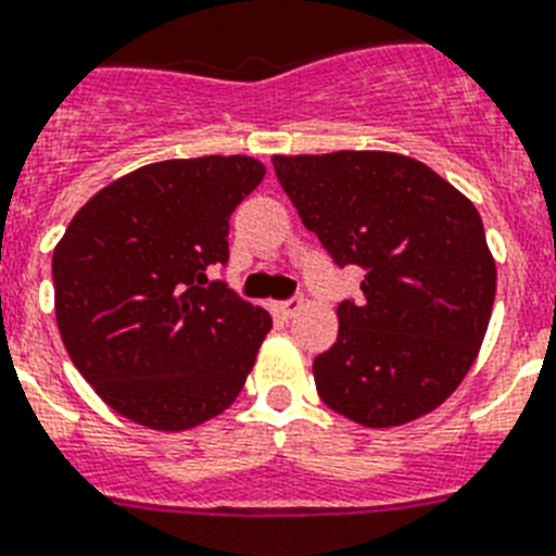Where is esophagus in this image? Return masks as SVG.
I'll use <instances>...</instances> for the list:
<instances>
[{
  "label": "esophagus",
  "mask_w": 556,
  "mask_h": 556,
  "mask_svg": "<svg viewBox=\"0 0 556 556\" xmlns=\"http://www.w3.org/2000/svg\"><path fill=\"white\" fill-rule=\"evenodd\" d=\"M274 311H277L282 319H291V316H296L302 311V300H286V302H277L274 305Z\"/></svg>",
  "instance_id": "1"
}]
</instances>
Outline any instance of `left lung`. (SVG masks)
Here are the masks:
<instances>
[{
  "label": "left lung",
  "mask_w": 556,
  "mask_h": 556,
  "mask_svg": "<svg viewBox=\"0 0 556 556\" xmlns=\"http://www.w3.org/2000/svg\"><path fill=\"white\" fill-rule=\"evenodd\" d=\"M279 186L339 268H365V300L339 305L314 358L319 399L362 427L432 413L469 372L497 270L483 220L427 163L395 152L274 155Z\"/></svg>",
  "instance_id": "1"
}]
</instances>
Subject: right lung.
Wrapping results in <instances>:
<instances>
[{
    "label": "right lung",
    "mask_w": 556,
    "mask_h": 556,
    "mask_svg": "<svg viewBox=\"0 0 556 556\" xmlns=\"http://www.w3.org/2000/svg\"><path fill=\"white\" fill-rule=\"evenodd\" d=\"M263 177L249 155L149 163L87 200L55 245L64 348L129 421L180 432L240 395L270 316L208 268L228 263V217Z\"/></svg>",
    "instance_id": "obj_1"
}]
</instances>
